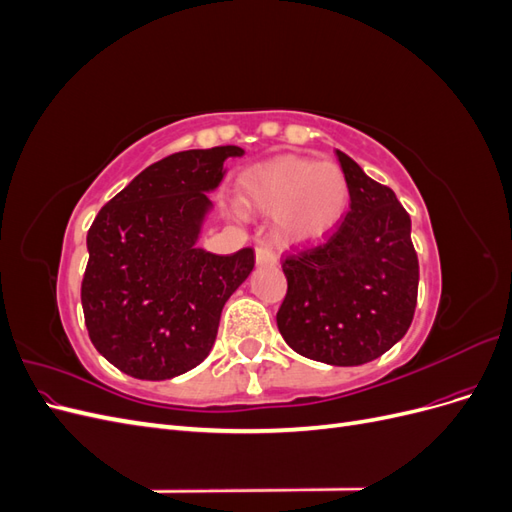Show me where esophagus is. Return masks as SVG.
Returning a JSON list of instances; mask_svg holds the SVG:
<instances>
[{
    "label": "esophagus",
    "mask_w": 512,
    "mask_h": 512,
    "mask_svg": "<svg viewBox=\"0 0 512 512\" xmlns=\"http://www.w3.org/2000/svg\"><path fill=\"white\" fill-rule=\"evenodd\" d=\"M256 265H277V256L269 245L256 247Z\"/></svg>",
    "instance_id": "obj_1"
}]
</instances>
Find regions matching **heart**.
Wrapping results in <instances>:
<instances>
[{"mask_svg": "<svg viewBox=\"0 0 512 512\" xmlns=\"http://www.w3.org/2000/svg\"><path fill=\"white\" fill-rule=\"evenodd\" d=\"M241 203L275 215V237L288 245L316 243L344 220L350 183L333 162L282 156L258 164L241 177Z\"/></svg>", "mask_w": 512, "mask_h": 512, "instance_id": "b5f03b06", "label": "heart"}]
</instances>
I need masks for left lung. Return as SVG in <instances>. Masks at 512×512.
Listing matches in <instances>:
<instances>
[{
	"label": "left lung",
	"instance_id": "1",
	"mask_svg": "<svg viewBox=\"0 0 512 512\" xmlns=\"http://www.w3.org/2000/svg\"><path fill=\"white\" fill-rule=\"evenodd\" d=\"M350 183V211L333 235L282 262L288 290L277 312L286 344L329 365H363L410 329L418 258L410 215L395 192L337 151Z\"/></svg>",
	"mask_w": 512,
	"mask_h": 512
}]
</instances>
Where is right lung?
Returning a JSON list of instances; mask_svg holds the SVG:
<instances>
[{
	"label": "right lung",
	"instance_id": "obj_1",
	"mask_svg": "<svg viewBox=\"0 0 512 512\" xmlns=\"http://www.w3.org/2000/svg\"><path fill=\"white\" fill-rule=\"evenodd\" d=\"M235 145L173 153L100 209L87 232L81 303L91 344L123 374L168 380L203 363L224 303L254 269V250L218 256L196 241Z\"/></svg>",
	"mask_w": 512,
	"mask_h": 512
}]
</instances>
